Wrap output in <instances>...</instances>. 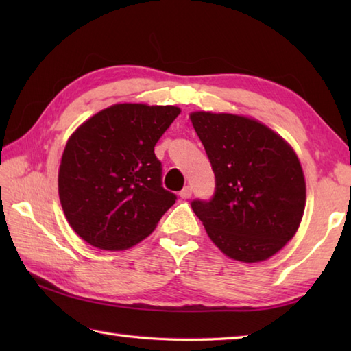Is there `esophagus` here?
<instances>
[{
  "label": "esophagus",
  "instance_id": "obj_1",
  "mask_svg": "<svg viewBox=\"0 0 351 351\" xmlns=\"http://www.w3.org/2000/svg\"><path fill=\"white\" fill-rule=\"evenodd\" d=\"M180 197H181V199H189V197H191V187H184V189L180 191Z\"/></svg>",
  "mask_w": 351,
  "mask_h": 351
}]
</instances>
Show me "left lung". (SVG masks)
Wrapping results in <instances>:
<instances>
[{"mask_svg":"<svg viewBox=\"0 0 351 351\" xmlns=\"http://www.w3.org/2000/svg\"><path fill=\"white\" fill-rule=\"evenodd\" d=\"M215 176L210 200L191 208L208 237L229 258L259 263L299 229L306 184L295 152L253 119L205 111L190 114Z\"/></svg>","mask_w":351,"mask_h":351,"instance_id":"left-lung-1","label":"left lung"}]
</instances>
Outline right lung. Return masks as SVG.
Masks as SVG:
<instances>
[{
  "mask_svg": "<svg viewBox=\"0 0 351 351\" xmlns=\"http://www.w3.org/2000/svg\"><path fill=\"white\" fill-rule=\"evenodd\" d=\"M178 107L117 104L72 134L58 170V195L71 228L104 250L132 247L176 202L162 187L154 147Z\"/></svg>",
  "mask_w": 351,
  "mask_h": 351,
  "instance_id": "obj_1",
  "label": "right lung"
}]
</instances>
